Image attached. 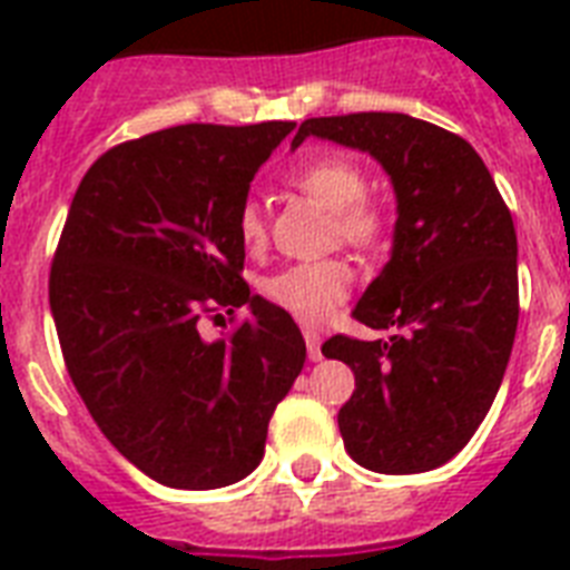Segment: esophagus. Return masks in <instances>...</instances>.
I'll return each mask as SVG.
<instances>
[{"instance_id": "esophagus-1", "label": "esophagus", "mask_w": 570, "mask_h": 570, "mask_svg": "<svg viewBox=\"0 0 570 570\" xmlns=\"http://www.w3.org/2000/svg\"><path fill=\"white\" fill-rule=\"evenodd\" d=\"M304 343H307V355H311V361H322V337H320V331L304 328Z\"/></svg>"}]
</instances>
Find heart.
Masks as SVG:
<instances>
[{"instance_id":"obj_1","label":"heart","mask_w":570,"mask_h":570,"mask_svg":"<svg viewBox=\"0 0 570 570\" xmlns=\"http://www.w3.org/2000/svg\"><path fill=\"white\" fill-rule=\"evenodd\" d=\"M293 186L331 209V236L352 248L379 250L387 245L393 218L375 197H366L364 168L346 154H316L289 171ZM236 233L245 248L266 242V222L257 204H242ZM355 286V268L346 257H322L289 263L263 277L259 293L298 322H322L346 302Z\"/></svg>"}]
</instances>
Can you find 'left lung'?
Returning a JSON list of instances; mask_svg holds the SVG:
<instances>
[{
	"label": "left lung",
	"mask_w": 570,
	"mask_h": 570,
	"mask_svg": "<svg viewBox=\"0 0 570 570\" xmlns=\"http://www.w3.org/2000/svg\"><path fill=\"white\" fill-rule=\"evenodd\" d=\"M373 154L399 200L393 257L352 311L390 340L334 334L322 355L355 373L337 423L375 473H425L468 446L494 402L518 331V236L482 156L399 111L307 118L293 138Z\"/></svg>",
	"instance_id": "left-lung-1"
}]
</instances>
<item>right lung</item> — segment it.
I'll list each match as a JSON object with an SVG mask.
<instances>
[{
    "instance_id": "add662e5",
    "label": "right lung",
    "mask_w": 570,
    "mask_h": 570,
    "mask_svg": "<svg viewBox=\"0 0 570 570\" xmlns=\"http://www.w3.org/2000/svg\"><path fill=\"white\" fill-rule=\"evenodd\" d=\"M293 127L183 124L115 145L67 213L49 268L67 373L111 446L168 488L248 476L302 373V331L250 295L236 233L254 174ZM222 309L232 334L204 341L199 322Z\"/></svg>"
}]
</instances>
